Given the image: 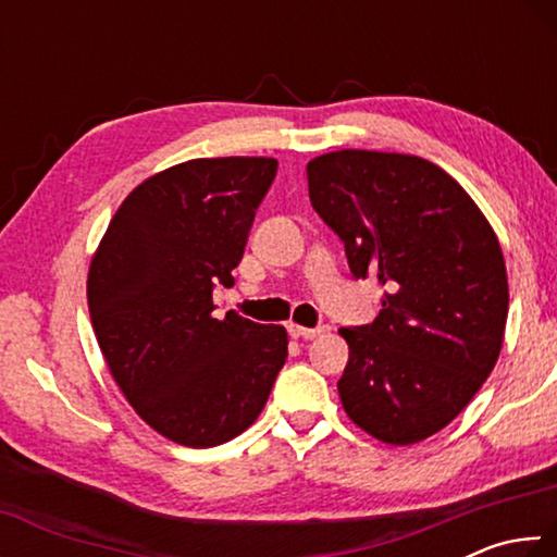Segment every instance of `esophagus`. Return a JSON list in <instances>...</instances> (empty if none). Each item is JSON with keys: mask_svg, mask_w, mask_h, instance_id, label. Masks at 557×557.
<instances>
[{"mask_svg": "<svg viewBox=\"0 0 557 557\" xmlns=\"http://www.w3.org/2000/svg\"><path fill=\"white\" fill-rule=\"evenodd\" d=\"M287 332L292 338H314L324 332L322 326L317 329H309V326H299V324H287Z\"/></svg>", "mask_w": 557, "mask_h": 557, "instance_id": "34e87169", "label": "esophagus"}]
</instances>
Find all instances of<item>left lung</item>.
Listing matches in <instances>:
<instances>
[{"label": "left lung", "mask_w": 557, "mask_h": 557, "mask_svg": "<svg viewBox=\"0 0 557 557\" xmlns=\"http://www.w3.org/2000/svg\"><path fill=\"white\" fill-rule=\"evenodd\" d=\"M307 182L354 277L385 287L373 324L338 329L344 410L385 445L428 440L467 408L502 351L508 280L496 233L422 157L338 149L307 164Z\"/></svg>", "instance_id": "8db88e82"}]
</instances>
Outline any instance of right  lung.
<instances>
[{
    "instance_id": "1",
    "label": "right lung",
    "mask_w": 557,
    "mask_h": 557,
    "mask_svg": "<svg viewBox=\"0 0 557 557\" xmlns=\"http://www.w3.org/2000/svg\"><path fill=\"white\" fill-rule=\"evenodd\" d=\"M277 159H191L149 176L112 215L88 272V309L112 379L159 435L215 447L248 430L287 358V332L228 312Z\"/></svg>"
}]
</instances>
